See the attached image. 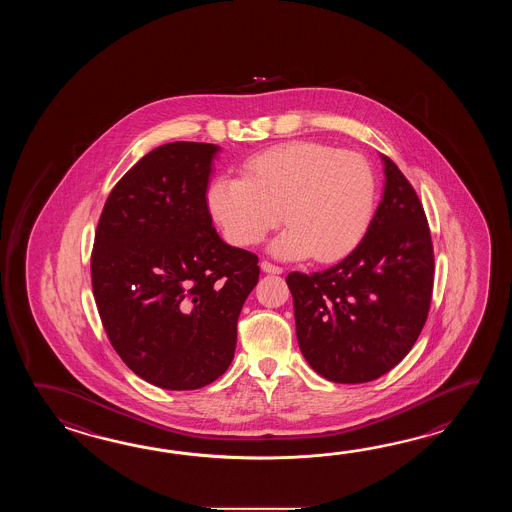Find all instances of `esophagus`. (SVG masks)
I'll use <instances>...</instances> for the list:
<instances>
[{
    "mask_svg": "<svg viewBox=\"0 0 512 512\" xmlns=\"http://www.w3.org/2000/svg\"><path fill=\"white\" fill-rule=\"evenodd\" d=\"M261 271L267 272V274H282V267H278V265H272L269 261H261Z\"/></svg>",
    "mask_w": 512,
    "mask_h": 512,
    "instance_id": "obj_1",
    "label": "esophagus"
}]
</instances>
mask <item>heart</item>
Masks as SVG:
<instances>
[{
    "label": "heart",
    "mask_w": 512,
    "mask_h": 512,
    "mask_svg": "<svg viewBox=\"0 0 512 512\" xmlns=\"http://www.w3.org/2000/svg\"><path fill=\"white\" fill-rule=\"evenodd\" d=\"M375 197V174L359 153L293 141L251 157L243 177H216L207 207L238 247L260 243L283 218L289 227L269 245L276 258L337 261L366 236Z\"/></svg>",
    "instance_id": "obj_1"
}]
</instances>
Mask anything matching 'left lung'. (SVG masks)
I'll return each mask as SVG.
<instances>
[{
  "mask_svg": "<svg viewBox=\"0 0 512 512\" xmlns=\"http://www.w3.org/2000/svg\"><path fill=\"white\" fill-rule=\"evenodd\" d=\"M384 190L355 251L326 271L291 272L298 346L327 381L379 379L408 355L432 300L434 251L425 210L381 155Z\"/></svg>",
  "mask_w": 512,
  "mask_h": 512,
  "instance_id": "8db88e82",
  "label": "left lung"
}]
</instances>
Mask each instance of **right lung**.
Wrapping results in <instances>:
<instances>
[{
  "mask_svg": "<svg viewBox=\"0 0 512 512\" xmlns=\"http://www.w3.org/2000/svg\"><path fill=\"white\" fill-rule=\"evenodd\" d=\"M221 148L168 142L111 190L91 256L98 313L135 375L197 390L234 359L238 318L258 283V258L212 227L207 190Z\"/></svg>",
  "mask_w": 512,
  "mask_h": 512,
  "instance_id": "right-lung-1",
  "label": "right lung"
}]
</instances>
